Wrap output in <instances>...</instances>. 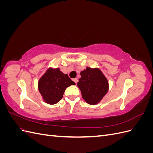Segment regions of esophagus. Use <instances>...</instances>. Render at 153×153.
<instances>
[{
  "label": "esophagus",
  "mask_w": 153,
  "mask_h": 153,
  "mask_svg": "<svg viewBox=\"0 0 153 153\" xmlns=\"http://www.w3.org/2000/svg\"><path fill=\"white\" fill-rule=\"evenodd\" d=\"M73 80L74 81V82H75L76 84H77V82H78V79H77V78H74V79H73Z\"/></svg>",
  "instance_id": "obj_1"
}]
</instances>
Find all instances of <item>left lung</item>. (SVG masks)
<instances>
[{
	"label": "left lung",
	"instance_id": "1",
	"mask_svg": "<svg viewBox=\"0 0 153 153\" xmlns=\"http://www.w3.org/2000/svg\"><path fill=\"white\" fill-rule=\"evenodd\" d=\"M77 85L83 99L89 105L99 103L107 93L109 84L107 78L98 68L87 67L80 72Z\"/></svg>",
	"mask_w": 153,
	"mask_h": 153
}]
</instances>
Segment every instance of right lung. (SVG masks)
Listing matches in <instances>:
<instances>
[{"label":"right lung","mask_w":153,"mask_h":153,"mask_svg":"<svg viewBox=\"0 0 153 153\" xmlns=\"http://www.w3.org/2000/svg\"><path fill=\"white\" fill-rule=\"evenodd\" d=\"M75 85L67 74L59 68H49L38 81V90L45 103H57L61 100L67 87Z\"/></svg>","instance_id":"obj_1"}]
</instances>
